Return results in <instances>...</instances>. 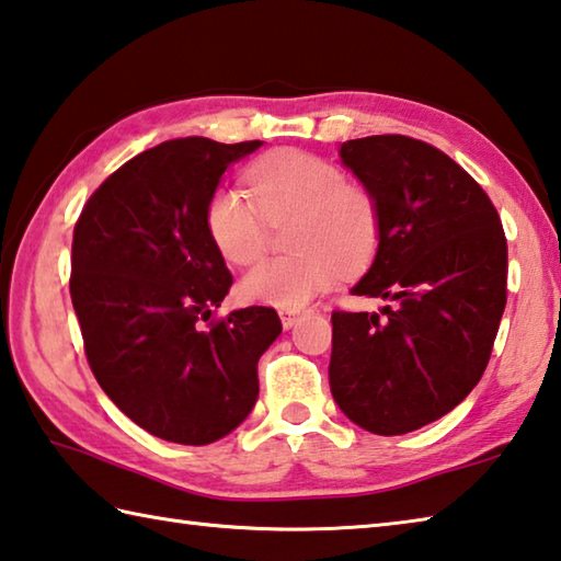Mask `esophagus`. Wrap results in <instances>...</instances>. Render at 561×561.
<instances>
[{
    "mask_svg": "<svg viewBox=\"0 0 561 561\" xmlns=\"http://www.w3.org/2000/svg\"><path fill=\"white\" fill-rule=\"evenodd\" d=\"M279 319H282L284 329H291V325L299 323L301 311H297V309H282V311H279Z\"/></svg>",
    "mask_w": 561,
    "mask_h": 561,
    "instance_id": "34e87169",
    "label": "esophagus"
}]
</instances>
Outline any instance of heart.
Segmentation results:
<instances>
[{
    "label": "heart",
    "instance_id": "1",
    "mask_svg": "<svg viewBox=\"0 0 561 561\" xmlns=\"http://www.w3.org/2000/svg\"><path fill=\"white\" fill-rule=\"evenodd\" d=\"M248 191L218 186L206 203L213 245L232 264H250L267 245V222L297 218L289 230L291 257L262 260L240 279L248 301L301 309L331 287L335 264L358 267L380 236L373 193L345 179L333 161L301 149H279L248 169Z\"/></svg>",
    "mask_w": 561,
    "mask_h": 561
}]
</instances>
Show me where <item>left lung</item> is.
Wrapping results in <instances>:
<instances>
[{
	"label": "left lung",
	"mask_w": 561,
	"mask_h": 561,
	"mask_svg": "<svg viewBox=\"0 0 561 561\" xmlns=\"http://www.w3.org/2000/svg\"><path fill=\"white\" fill-rule=\"evenodd\" d=\"M341 159L380 210L378 252L353 294L390 304L331 313V392L363 430L407 434L451 412L491 360L505 230L481 183L422 139H348Z\"/></svg>",
	"instance_id": "obj_1"
}]
</instances>
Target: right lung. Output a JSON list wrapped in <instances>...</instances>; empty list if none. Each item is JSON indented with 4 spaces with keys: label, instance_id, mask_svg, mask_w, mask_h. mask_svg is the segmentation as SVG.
Returning a JSON list of instances; mask_svg holds the SVG:
<instances>
[{
    "label": "right lung",
    "instance_id": "right-lung-1",
    "mask_svg": "<svg viewBox=\"0 0 561 561\" xmlns=\"http://www.w3.org/2000/svg\"><path fill=\"white\" fill-rule=\"evenodd\" d=\"M260 145L161 141L100 183L76 220L70 299L88 365L159 439L203 446L236 430L257 402L260 355L282 333L272 307L216 313L232 274L206 203Z\"/></svg>",
    "mask_w": 561,
    "mask_h": 561
}]
</instances>
